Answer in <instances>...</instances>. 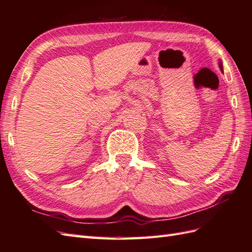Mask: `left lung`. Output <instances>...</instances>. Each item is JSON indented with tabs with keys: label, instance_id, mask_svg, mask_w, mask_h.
<instances>
[{
	"label": "left lung",
	"instance_id": "1",
	"mask_svg": "<svg viewBox=\"0 0 252 252\" xmlns=\"http://www.w3.org/2000/svg\"><path fill=\"white\" fill-rule=\"evenodd\" d=\"M218 66H219V69L221 70V72H223V69H222V63H221V61H219V62H218Z\"/></svg>",
	"mask_w": 252,
	"mask_h": 252
}]
</instances>
